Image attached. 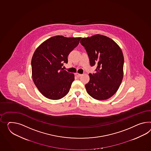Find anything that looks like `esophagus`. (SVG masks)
<instances>
[{"mask_svg": "<svg viewBox=\"0 0 151 151\" xmlns=\"http://www.w3.org/2000/svg\"><path fill=\"white\" fill-rule=\"evenodd\" d=\"M75 74H76V76H77L78 77H81V74L78 73H76Z\"/></svg>", "mask_w": 151, "mask_h": 151, "instance_id": "34e87169", "label": "esophagus"}]
</instances>
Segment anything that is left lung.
Returning <instances> with one entry per match:
<instances>
[{
	"label": "left lung",
	"mask_w": 151,
	"mask_h": 151,
	"mask_svg": "<svg viewBox=\"0 0 151 151\" xmlns=\"http://www.w3.org/2000/svg\"><path fill=\"white\" fill-rule=\"evenodd\" d=\"M80 43L88 55L90 66H96V73L89 74L86 91L96 100H107L116 93L123 80L122 51L114 40L103 35L83 38Z\"/></svg>",
	"instance_id": "left-lung-1"
}]
</instances>
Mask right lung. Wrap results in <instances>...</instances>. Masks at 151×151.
<instances>
[{"label": "right lung", "mask_w": 151, "mask_h": 151, "mask_svg": "<svg viewBox=\"0 0 151 151\" xmlns=\"http://www.w3.org/2000/svg\"><path fill=\"white\" fill-rule=\"evenodd\" d=\"M79 38L56 35L42 43L31 61L32 79L41 93L51 100H59L70 91L74 75L62 68L68 56L79 44Z\"/></svg>", "instance_id": "1"}]
</instances>
